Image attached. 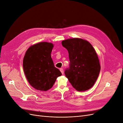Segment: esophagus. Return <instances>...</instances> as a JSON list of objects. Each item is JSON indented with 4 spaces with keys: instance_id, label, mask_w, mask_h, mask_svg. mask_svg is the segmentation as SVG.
Wrapping results in <instances>:
<instances>
[{
    "instance_id": "esophagus-1",
    "label": "esophagus",
    "mask_w": 123,
    "mask_h": 123,
    "mask_svg": "<svg viewBox=\"0 0 123 123\" xmlns=\"http://www.w3.org/2000/svg\"><path fill=\"white\" fill-rule=\"evenodd\" d=\"M60 71H61V73H62V74H64V70H63V69L62 68H61L60 69Z\"/></svg>"
}]
</instances>
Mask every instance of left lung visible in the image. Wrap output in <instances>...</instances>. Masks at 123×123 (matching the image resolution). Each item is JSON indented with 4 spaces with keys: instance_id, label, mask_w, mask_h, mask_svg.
<instances>
[{
    "instance_id": "1",
    "label": "left lung",
    "mask_w": 123,
    "mask_h": 123,
    "mask_svg": "<svg viewBox=\"0 0 123 123\" xmlns=\"http://www.w3.org/2000/svg\"><path fill=\"white\" fill-rule=\"evenodd\" d=\"M62 46L68 50L70 64L65 74L77 91L90 89L95 84L100 70L96 52L88 41L80 38L63 40Z\"/></svg>"
}]
</instances>
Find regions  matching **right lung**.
<instances>
[{"label":"right lung","mask_w":123,"mask_h":123,"mask_svg":"<svg viewBox=\"0 0 123 123\" xmlns=\"http://www.w3.org/2000/svg\"><path fill=\"white\" fill-rule=\"evenodd\" d=\"M53 44L42 42L30 47L23 60V69L29 84L37 90L47 91L52 87L62 73L55 67L51 53Z\"/></svg>","instance_id":"1"}]
</instances>
